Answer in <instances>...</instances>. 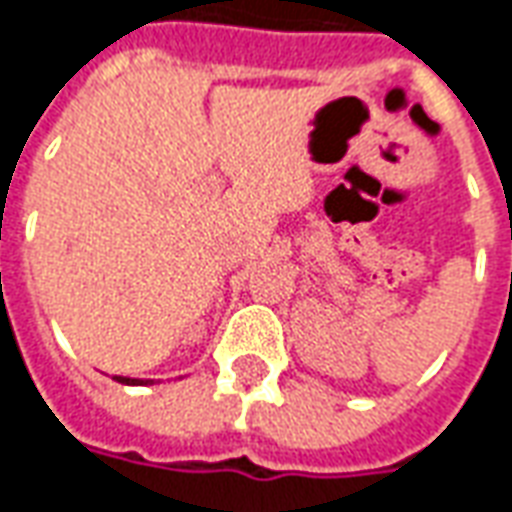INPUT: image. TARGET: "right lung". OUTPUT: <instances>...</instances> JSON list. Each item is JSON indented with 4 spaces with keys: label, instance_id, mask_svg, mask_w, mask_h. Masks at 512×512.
I'll list each match as a JSON object with an SVG mask.
<instances>
[{
    "label": "right lung",
    "instance_id": "1",
    "mask_svg": "<svg viewBox=\"0 0 512 512\" xmlns=\"http://www.w3.org/2000/svg\"><path fill=\"white\" fill-rule=\"evenodd\" d=\"M116 382H122V384H142V379H125V376H116Z\"/></svg>",
    "mask_w": 512,
    "mask_h": 512
}]
</instances>
